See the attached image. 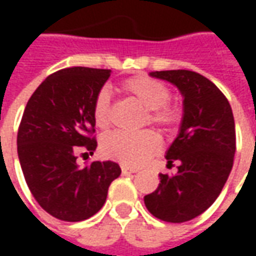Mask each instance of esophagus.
Returning <instances> with one entry per match:
<instances>
[{"label": "esophagus", "instance_id": "esophagus-1", "mask_svg": "<svg viewBox=\"0 0 256 256\" xmlns=\"http://www.w3.org/2000/svg\"><path fill=\"white\" fill-rule=\"evenodd\" d=\"M121 170H122L124 175H128V174H135V172H138V170H136V168H128V166H122Z\"/></svg>", "mask_w": 256, "mask_h": 256}]
</instances>
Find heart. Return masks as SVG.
<instances>
[{"label": "heart", "mask_w": 256, "mask_h": 256, "mask_svg": "<svg viewBox=\"0 0 256 256\" xmlns=\"http://www.w3.org/2000/svg\"><path fill=\"white\" fill-rule=\"evenodd\" d=\"M121 91L132 96L146 110V121L150 124L171 128L180 122L181 111L178 106L168 102L171 91L162 82L145 75H138L124 81ZM92 118L100 130L111 126V100L106 91H101L95 96ZM160 148L161 140L152 131H116L108 134L102 140L104 154L126 166L144 165L160 151Z\"/></svg>", "instance_id": "obj_1"}]
</instances>
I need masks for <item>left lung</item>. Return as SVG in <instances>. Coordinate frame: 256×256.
<instances>
[{"mask_svg":"<svg viewBox=\"0 0 256 256\" xmlns=\"http://www.w3.org/2000/svg\"><path fill=\"white\" fill-rule=\"evenodd\" d=\"M150 75L175 85L184 101L180 131L165 155L166 166L176 162L178 172L160 174V186L144 202L158 220L191 221L215 202L230 176L236 150L234 114L218 86L198 72L172 70Z\"/></svg>","mask_w":256,"mask_h":256,"instance_id":"8db88e82","label":"left lung"}]
</instances>
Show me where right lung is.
<instances>
[{
    "mask_svg": "<svg viewBox=\"0 0 256 256\" xmlns=\"http://www.w3.org/2000/svg\"><path fill=\"white\" fill-rule=\"evenodd\" d=\"M111 70L74 66L46 76L31 95L16 145L26 185L42 210L61 221L91 218L121 175L112 161L80 166L78 154L92 155L96 141L92 105Z\"/></svg>",
    "mask_w": 256,
    "mask_h": 256,
    "instance_id": "obj_1",
    "label": "right lung"
}]
</instances>
